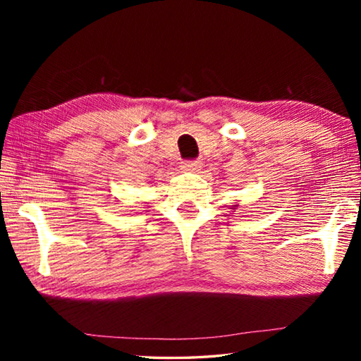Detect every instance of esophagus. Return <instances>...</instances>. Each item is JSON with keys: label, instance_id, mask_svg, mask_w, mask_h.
Returning a JSON list of instances; mask_svg holds the SVG:
<instances>
[{"label": "esophagus", "instance_id": "obj_1", "mask_svg": "<svg viewBox=\"0 0 361 361\" xmlns=\"http://www.w3.org/2000/svg\"><path fill=\"white\" fill-rule=\"evenodd\" d=\"M181 169L185 172H197V170L202 169V162L200 161H186L181 164Z\"/></svg>", "mask_w": 361, "mask_h": 361}]
</instances>
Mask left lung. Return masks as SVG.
Listing matches in <instances>:
<instances>
[{
	"instance_id": "obj_1",
	"label": "left lung",
	"mask_w": 361,
	"mask_h": 361,
	"mask_svg": "<svg viewBox=\"0 0 361 361\" xmlns=\"http://www.w3.org/2000/svg\"><path fill=\"white\" fill-rule=\"evenodd\" d=\"M231 207H232V210H235V209H237V207H239V205H237V204H235V205H231Z\"/></svg>"
}]
</instances>
